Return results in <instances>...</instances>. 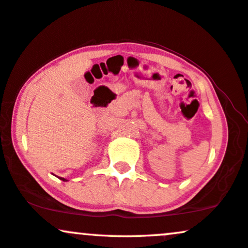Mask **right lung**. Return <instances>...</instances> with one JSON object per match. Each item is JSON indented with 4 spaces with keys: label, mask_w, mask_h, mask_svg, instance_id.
I'll return each mask as SVG.
<instances>
[{
    "label": "right lung",
    "mask_w": 248,
    "mask_h": 248,
    "mask_svg": "<svg viewBox=\"0 0 248 248\" xmlns=\"http://www.w3.org/2000/svg\"><path fill=\"white\" fill-rule=\"evenodd\" d=\"M59 178V180H62V181H64V182H66L67 180H66V178H64V177H58Z\"/></svg>",
    "instance_id": "obj_1"
}]
</instances>
